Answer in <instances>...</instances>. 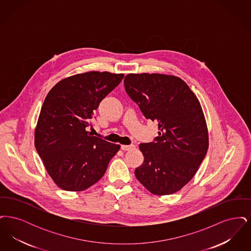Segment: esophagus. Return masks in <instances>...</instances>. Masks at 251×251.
<instances>
[{"mask_svg": "<svg viewBox=\"0 0 251 251\" xmlns=\"http://www.w3.org/2000/svg\"><path fill=\"white\" fill-rule=\"evenodd\" d=\"M134 148V145H122L121 146V150L124 151H130L131 149Z\"/></svg>", "mask_w": 251, "mask_h": 251, "instance_id": "34e87169", "label": "esophagus"}]
</instances>
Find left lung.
Wrapping results in <instances>:
<instances>
[{
    "label": "left lung",
    "mask_w": 251,
    "mask_h": 251,
    "mask_svg": "<svg viewBox=\"0 0 251 251\" xmlns=\"http://www.w3.org/2000/svg\"><path fill=\"white\" fill-rule=\"evenodd\" d=\"M124 85L145 118L158 122L159 130L154 142L139 145L144 162L135 168V177L154 195L179 191L195 176L209 147L198 98L174 75L130 73Z\"/></svg>",
    "instance_id": "8db88e82"
}]
</instances>
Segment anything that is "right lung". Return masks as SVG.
Segmentation results:
<instances>
[{
    "mask_svg": "<svg viewBox=\"0 0 251 251\" xmlns=\"http://www.w3.org/2000/svg\"><path fill=\"white\" fill-rule=\"evenodd\" d=\"M122 73L88 72L65 78L46 96L35 130V146L61 189L83 191L104 175L120 145L93 136V113L120 84Z\"/></svg>",
    "mask_w": 251,
    "mask_h": 251,
    "instance_id": "1",
    "label": "right lung"
}]
</instances>
